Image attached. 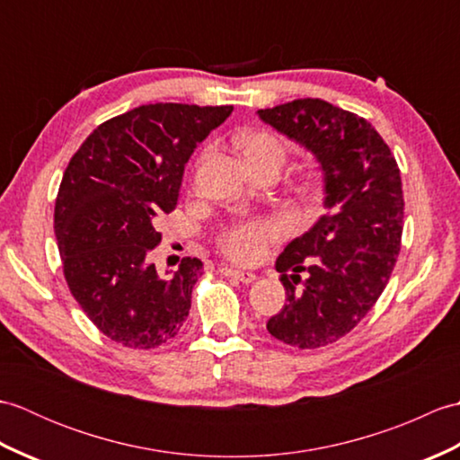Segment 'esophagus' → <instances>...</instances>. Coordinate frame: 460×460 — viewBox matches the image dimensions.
<instances>
[{
  "label": "esophagus",
  "mask_w": 460,
  "mask_h": 460,
  "mask_svg": "<svg viewBox=\"0 0 460 460\" xmlns=\"http://www.w3.org/2000/svg\"><path fill=\"white\" fill-rule=\"evenodd\" d=\"M219 272H221L223 277H229V279H235V280L243 282V285H251V282L257 279V277L252 275V272H249V270H239V269H231V267H221Z\"/></svg>",
  "instance_id": "1"
}]
</instances>
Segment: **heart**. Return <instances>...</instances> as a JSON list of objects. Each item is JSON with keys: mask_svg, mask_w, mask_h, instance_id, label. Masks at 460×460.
Here are the masks:
<instances>
[{"mask_svg": "<svg viewBox=\"0 0 460 460\" xmlns=\"http://www.w3.org/2000/svg\"><path fill=\"white\" fill-rule=\"evenodd\" d=\"M243 154L249 165L261 162H285L282 144L267 132H257L243 140ZM287 233V221L280 217H259L239 221L225 229L219 237V249L225 257L237 262H255L265 255L270 243Z\"/></svg>", "mask_w": 460, "mask_h": 460, "instance_id": "b5f03b06", "label": "heart"}]
</instances>
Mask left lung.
<instances>
[{
	"mask_svg": "<svg viewBox=\"0 0 460 460\" xmlns=\"http://www.w3.org/2000/svg\"><path fill=\"white\" fill-rule=\"evenodd\" d=\"M257 114L314 154L326 208L277 259L287 302L267 330L300 349L328 346L359 324L392 277L403 233L402 175L384 138L354 112L298 99Z\"/></svg>",
	"mask_w": 460,
	"mask_h": 460,
	"instance_id": "obj_1",
	"label": "left lung"
}]
</instances>
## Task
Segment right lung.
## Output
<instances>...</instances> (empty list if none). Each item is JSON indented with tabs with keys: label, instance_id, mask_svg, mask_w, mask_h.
Here are the masks:
<instances>
[{
	"label": "right lung",
	"instance_id": "1",
	"mask_svg": "<svg viewBox=\"0 0 460 460\" xmlns=\"http://www.w3.org/2000/svg\"><path fill=\"white\" fill-rule=\"evenodd\" d=\"M233 106L155 102L102 122L68 162L55 235L68 290L104 336L150 349L170 341L191 308L203 262L162 277L150 252L160 215L175 209L185 164Z\"/></svg>",
	"mask_w": 460,
	"mask_h": 460
}]
</instances>
